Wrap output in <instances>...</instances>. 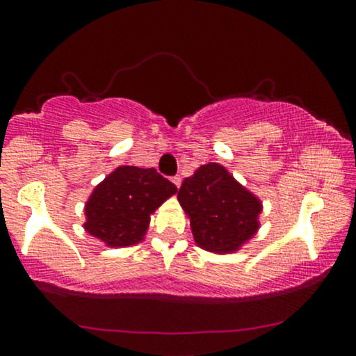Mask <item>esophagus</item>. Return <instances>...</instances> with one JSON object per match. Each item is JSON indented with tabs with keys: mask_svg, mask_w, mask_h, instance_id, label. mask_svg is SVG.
Here are the masks:
<instances>
[{
	"mask_svg": "<svg viewBox=\"0 0 356 356\" xmlns=\"http://www.w3.org/2000/svg\"><path fill=\"white\" fill-rule=\"evenodd\" d=\"M172 182L175 184V187H181L182 177H181V175H175V177H172Z\"/></svg>",
	"mask_w": 356,
	"mask_h": 356,
	"instance_id": "esophagus-1",
	"label": "esophagus"
}]
</instances>
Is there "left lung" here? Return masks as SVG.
I'll return each mask as SVG.
<instances>
[{
    "label": "left lung",
    "instance_id": "left-lung-1",
    "mask_svg": "<svg viewBox=\"0 0 356 356\" xmlns=\"http://www.w3.org/2000/svg\"><path fill=\"white\" fill-rule=\"evenodd\" d=\"M177 199L191 218L195 243L206 251H236L259 227V199L214 162L184 179Z\"/></svg>",
    "mask_w": 356,
    "mask_h": 356
}]
</instances>
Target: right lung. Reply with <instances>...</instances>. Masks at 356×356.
Here are the masks:
<instances>
[{"label": "right lung", "instance_id": "obj_1", "mask_svg": "<svg viewBox=\"0 0 356 356\" xmlns=\"http://www.w3.org/2000/svg\"><path fill=\"white\" fill-rule=\"evenodd\" d=\"M175 192L155 169L122 165L92 192L83 226L110 248L132 246L144 239L150 214Z\"/></svg>", "mask_w": 356, "mask_h": 356}]
</instances>
